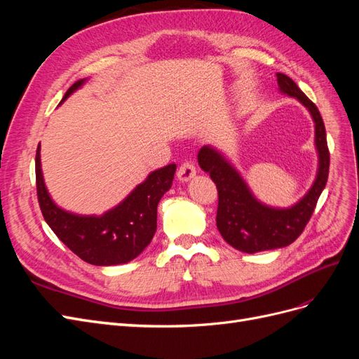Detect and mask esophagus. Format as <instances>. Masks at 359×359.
Wrapping results in <instances>:
<instances>
[{
	"label": "esophagus",
	"mask_w": 359,
	"mask_h": 359,
	"mask_svg": "<svg viewBox=\"0 0 359 359\" xmlns=\"http://www.w3.org/2000/svg\"><path fill=\"white\" fill-rule=\"evenodd\" d=\"M194 175H196V168H194V165L191 161H182L181 166L177 172V177L180 181L186 182L189 180H191Z\"/></svg>",
	"instance_id": "34e87169"
}]
</instances>
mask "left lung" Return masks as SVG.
<instances>
[{
	"mask_svg": "<svg viewBox=\"0 0 359 359\" xmlns=\"http://www.w3.org/2000/svg\"><path fill=\"white\" fill-rule=\"evenodd\" d=\"M278 90L307 107L314 123V145L318 151V172L310 190L289 208H274L256 199L232 163L219 149L203 145L198 153L202 170L208 172L219 190L217 229L223 240L244 253H257L292 244L304 231L316 208L330 172L327 132L319 109L289 76L277 73Z\"/></svg>",
	"mask_w": 359,
	"mask_h": 359,
	"instance_id": "obj_1",
	"label": "left lung"
}]
</instances>
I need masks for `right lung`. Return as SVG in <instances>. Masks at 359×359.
Returning <instances> with one entry per match:
<instances>
[{
    "label": "right lung",
    "mask_w": 359,
    "mask_h": 359,
    "mask_svg": "<svg viewBox=\"0 0 359 359\" xmlns=\"http://www.w3.org/2000/svg\"><path fill=\"white\" fill-rule=\"evenodd\" d=\"M86 82H74L62 102ZM177 165L151 172L128 196L102 215H81L52 201L41 172L40 144L36 154L37 198L43 217L60 240L85 262L97 266L127 264L144 252L157 229V205L170 187Z\"/></svg>",
    "instance_id": "1"
}]
</instances>
